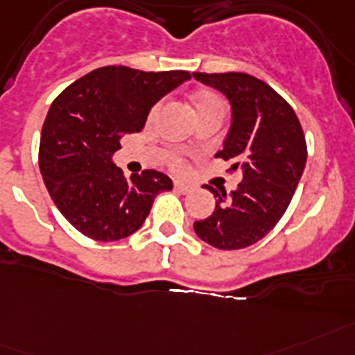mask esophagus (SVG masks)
Returning a JSON list of instances; mask_svg holds the SVG:
<instances>
[{"mask_svg":"<svg viewBox=\"0 0 355 355\" xmlns=\"http://www.w3.org/2000/svg\"><path fill=\"white\" fill-rule=\"evenodd\" d=\"M174 189L178 190V192H181V194H189L190 190H192V187H190L189 183H184V181H174Z\"/></svg>","mask_w":355,"mask_h":355,"instance_id":"1","label":"esophagus"}]
</instances>
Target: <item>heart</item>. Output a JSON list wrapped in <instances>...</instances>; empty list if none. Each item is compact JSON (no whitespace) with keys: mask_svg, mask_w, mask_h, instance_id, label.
Wrapping results in <instances>:
<instances>
[{"mask_svg":"<svg viewBox=\"0 0 355 355\" xmlns=\"http://www.w3.org/2000/svg\"><path fill=\"white\" fill-rule=\"evenodd\" d=\"M212 107H223V103H221V99L216 96V94H210V92H201L198 94L194 98V108L196 112H201V110H207V108H212ZM157 108H159V105H156V107L152 108V114L150 116H156Z\"/></svg>","mask_w":355,"mask_h":355,"instance_id":"obj_1","label":"heart"}]
</instances>
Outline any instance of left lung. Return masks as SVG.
Wrapping results in <instances>:
<instances>
[{"instance_id":"8db88e82","label":"left lung","mask_w":355,"mask_h":355,"mask_svg":"<svg viewBox=\"0 0 355 355\" xmlns=\"http://www.w3.org/2000/svg\"><path fill=\"white\" fill-rule=\"evenodd\" d=\"M194 78L228 99L232 119L216 157L243 172L230 194L205 184L216 209L196 221L194 230L221 250L250 247L276 227L292 201L306 163L303 128L294 108L261 79L243 72H194Z\"/></svg>"}]
</instances>
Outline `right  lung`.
<instances>
[{"label": "right lung", "instance_id": "add662e5", "mask_svg": "<svg viewBox=\"0 0 355 355\" xmlns=\"http://www.w3.org/2000/svg\"><path fill=\"white\" fill-rule=\"evenodd\" d=\"M187 79V70L101 67L54 99L41 128L40 171L58 210L83 236L128 237L145 223L156 196L172 190L163 172L125 178L112 156L121 137L141 132L150 108Z\"/></svg>", "mask_w": 355, "mask_h": 355}]
</instances>
